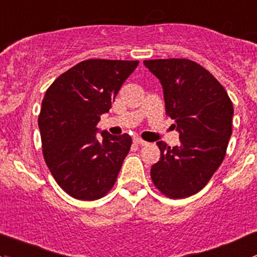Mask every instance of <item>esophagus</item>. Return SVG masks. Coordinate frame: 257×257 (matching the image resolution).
I'll return each instance as SVG.
<instances>
[{
	"instance_id": "1",
	"label": "esophagus",
	"mask_w": 257,
	"mask_h": 257,
	"mask_svg": "<svg viewBox=\"0 0 257 257\" xmlns=\"http://www.w3.org/2000/svg\"><path fill=\"white\" fill-rule=\"evenodd\" d=\"M134 142L136 145H140V146H146V145H148L146 141H144V140L140 139V137H134Z\"/></svg>"
}]
</instances>
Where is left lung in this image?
<instances>
[{
    "label": "left lung",
    "mask_w": 257,
    "mask_h": 257,
    "mask_svg": "<svg viewBox=\"0 0 257 257\" xmlns=\"http://www.w3.org/2000/svg\"><path fill=\"white\" fill-rule=\"evenodd\" d=\"M163 88L166 113L176 121L179 144L158 141L161 158L151 168L160 192L172 199L203 189L223 162L231 136L234 107L220 83L189 59L145 60Z\"/></svg>",
    "instance_id": "8db88e82"
}]
</instances>
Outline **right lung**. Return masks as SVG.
I'll return each instance as SVG.
<instances>
[{
  "mask_svg": "<svg viewBox=\"0 0 257 257\" xmlns=\"http://www.w3.org/2000/svg\"><path fill=\"white\" fill-rule=\"evenodd\" d=\"M137 65L139 60H84L58 76L44 95L38 117L44 160L75 199H99L117 179L132 140L102 131L100 142L96 125Z\"/></svg>",
  "mask_w": 257,
  "mask_h": 257,
  "instance_id": "obj_1",
  "label": "right lung"
}]
</instances>
